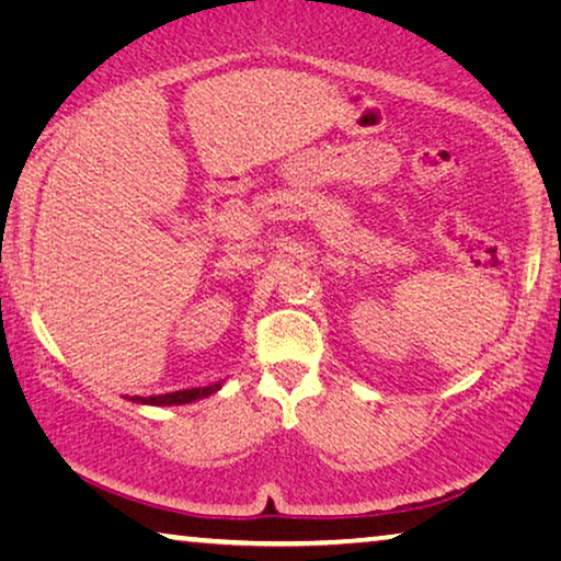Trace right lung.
I'll return each mask as SVG.
<instances>
[{"label": "right lung", "mask_w": 561, "mask_h": 561, "mask_svg": "<svg viewBox=\"0 0 561 561\" xmlns=\"http://www.w3.org/2000/svg\"><path fill=\"white\" fill-rule=\"evenodd\" d=\"M226 381H215L208 386H197V389H183V391H172L165 396H130L133 403H142V407H185V403H195L201 399H208V396L218 393Z\"/></svg>", "instance_id": "add662e5"}]
</instances>
